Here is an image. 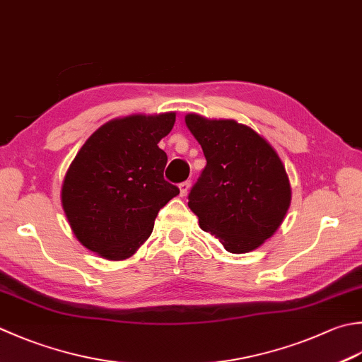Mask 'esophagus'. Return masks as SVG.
<instances>
[{
  "label": "esophagus",
  "mask_w": 362,
  "mask_h": 362,
  "mask_svg": "<svg viewBox=\"0 0 362 362\" xmlns=\"http://www.w3.org/2000/svg\"><path fill=\"white\" fill-rule=\"evenodd\" d=\"M189 187H191V182H189V180H185V182H182V183H180V185H179V189H180V196H182V197H183V196H187Z\"/></svg>",
  "instance_id": "34e87169"
}]
</instances>
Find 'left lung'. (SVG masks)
<instances>
[{"mask_svg": "<svg viewBox=\"0 0 362 362\" xmlns=\"http://www.w3.org/2000/svg\"><path fill=\"white\" fill-rule=\"evenodd\" d=\"M207 160L188 194L201 229L233 254L256 250L284 219L292 191L278 153L235 120L185 116Z\"/></svg>", "mask_w": 362, "mask_h": 362, "instance_id": "obj_1", "label": "left lung"}]
</instances>
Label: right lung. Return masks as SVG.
<instances>
[{"instance_id":"add662e5","label":"right lung","mask_w":362,"mask_h":362,"mask_svg":"<svg viewBox=\"0 0 362 362\" xmlns=\"http://www.w3.org/2000/svg\"><path fill=\"white\" fill-rule=\"evenodd\" d=\"M174 112L115 119L90 134L70 165L61 199L70 228L88 250L127 259L152 233L160 209L180 193L163 177L158 143Z\"/></svg>"}]
</instances>
